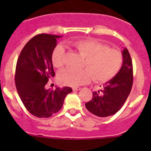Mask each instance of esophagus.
Returning a JSON list of instances; mask_svg holds the SVG:
<instances>
[{
    "label": "esophagus",
    "mask_w": 151,
    "mask_h": 151,
    "mask_svg": "<svg viewBox=\"0 0 151 151\" xmlns=\"http://www.w3.org/2000/svg\"><path fill=\"white\" fill-rule=\"evenodd\" d=\"M73 91H79L80 89H81V88L80 87H75V88H73Z\"/></svg>",
    "instance_id": "obj_1"
}]
</instances>
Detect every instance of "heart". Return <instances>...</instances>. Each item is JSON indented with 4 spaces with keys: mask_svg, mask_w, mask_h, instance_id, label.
<instances>
[{
    "mask_svg": "<svg viewBox=\"0 0 151 151\" xmlns=\"http://www.w3.org/2000/svg\"><path fill=\"white\" fill-rule=\"evenodd\" d=\"M73 47L84 59L79 70L66 69L58 75L60 82L68 86H78L87 83L91 77L95 82L104 83L115 77L123 63L122 54L116 49L92 39L75 41ZM66 53L62 46H57L52 54V62L56 68H62L65 64Z\"/></svg>",
    "mask_w": 151,
    "mask_h": 151,
    "instance_id": "heart-1",
    "label": "heart"
}]
</instances>
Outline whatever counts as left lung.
Returning a JSON list of instances; mask_svg holds the SVG:
<instances>
[{"label": "left lung", "mask_w": 151, "mask_h": 151, "mask_svg": "<svg viewBox=\"0 0 151 151\" xmlns=\"http://www.w3.org/2000/svg\"><path fill=\"white\" fill-rule=\"evenodd\" d=\"M123 63L118 74L108 81L103 89L93 92L91 101L85 104V107L99 117L115 114L120 110L130 94L133 84V68L129 50L122 51Z\"/></svg>", "instance_id": "1"}]
</instances>
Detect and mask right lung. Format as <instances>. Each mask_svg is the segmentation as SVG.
I'll use <instances>...</instances> for the list:
<instances>
[{
	"label": "right lung",
	"instance_id": "obj_1",
	"mask_svg": "<svg viewBox=\"0 0 151 151\" xmlns=\"http://www.w3.org/2000/svg\"><path fill=\"white\" fill-rule=\"evenodd\" d=\"M62 36L39 34L27 42L21 51L16 67L15 83L26 110L38 118L50 117L62 108L71 88L46 89L49 78L55 76L52 54L57 39Z\"/></svg>",
	"mask_w": 151,
	"mask_h": 151
}]
</instances>
